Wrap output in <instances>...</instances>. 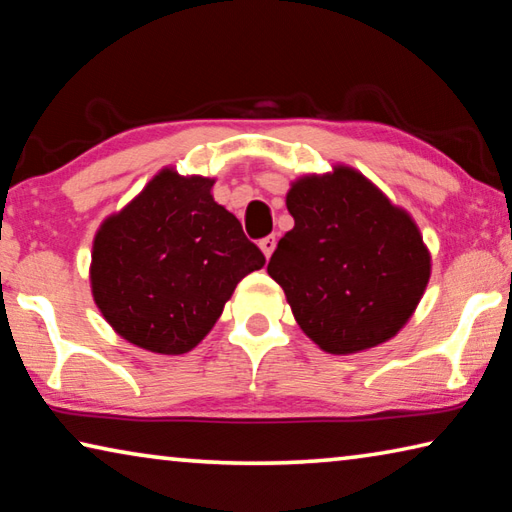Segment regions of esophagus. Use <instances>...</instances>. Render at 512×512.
Instances as JSON below:
<instances>
[{
  "label": "esophagus",
  "mask_w": 512,
  "mask_h": 512,
  "mask_svg": "<svg viewBox=\"0 0 512 512\" xmlns=\"http://www.w3.org/2000/svg\"><path fill=\"white\" fill-rule=\"evenodd\" d=\"M259 248H262V253L266 255V259L273 255V250H275V237L271 235V237H264L262 241H259Z\"/></svg>",
  "instance_id": "esophagus-1"
}]
</instances>
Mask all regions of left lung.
Returning a JSON list of instances; mask_svg holds the SVG:
<instances>
[{"mask_svg": "<svg viewBox=\"0 0 512 512\" xmlns=\"http://www.w3.org/2000/svg\"><path fill=\"white\" fill-rule=\"evenodd\" d=\"M293 230L268 262L293 316L325 352L375 348L400 332L429 282V253L411 216L348 167L298 180Z\"/></svg>", "mask_w": 512, "mask_h": 512, "instance_id": "left-lung-1", "label": "left lung"}]
</instances>
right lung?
Here are the masks:
<instances>
[{
	"label": "right lung",
	"instance_id": "right-lung-1",
	"mask_svg": "<svg viewBox=\"0 0 512 512\" xmlns=\"http://www.w3.org/2000/svg\"><path fill=\"white\" fill-rule=\"evenodd\" d=\"M212 185L164 169L94 239V302L144 350H192L237 284L266 262L237 216L214 203Z\"/></svg>",
	"mask_w": 512,
	"mask_h": 512
}]
</instances>
